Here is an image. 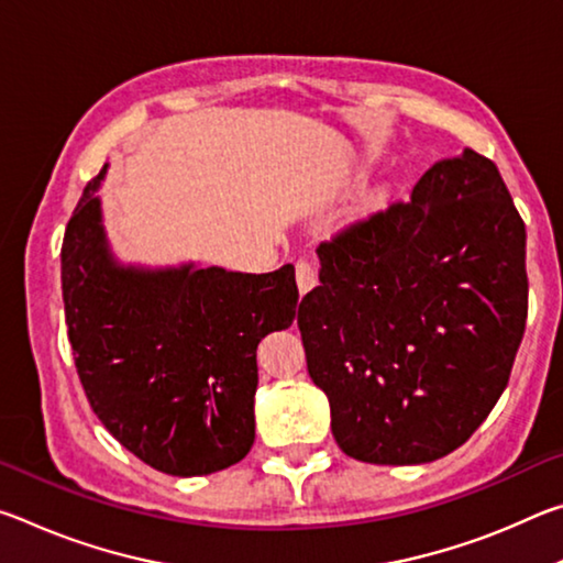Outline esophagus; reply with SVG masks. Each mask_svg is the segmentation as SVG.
I'll return each mask as SVG.
<instances>
[{
	"label": "esophagus",
	"instance_id": "1",
	"mask_svg": "<svg viewBox=\"0 0 563 563\" xmlns=\"http://www.w3.org/2000/svg\"><path fill=\"white\" fill-rule=\"evenodd\" d=\"M295 280H298L300 295L310 292L318 285V268L310 261H300L295 265Z\"/></svg>",
	"mask_w": 563,
	"mask_h": 563
}]
</instances>
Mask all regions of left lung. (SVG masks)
<instances>
[{
	"mask_svg": "<svg viewBox=\"0 0 563 563\" xmlns=\"http://www.w3.org/2000/svg\"><path fill=\"white\" fill-rule=\"evenodd\" d=\"M298 328L352 460L424 464L497 405L527 325V228L499 168L437 161L407 203L320 243Z\"/></svg>",
	"mask_w": 563,
	"mask_h": 563,
	"instance_id": "8db88e82",
	"label": "left lung"
}]
</instances>
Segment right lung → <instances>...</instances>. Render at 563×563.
I'll use <instances>...</instances> for the list:
<instances>
[{"mask_svg": "<svg viewBox=\"0 0 563 563\" xmlns=\"http://www.w3.org/2000/svg\"><path fill=\"white\" fill-rule=\"evenodd\" d=\"M91 178L62 243L76 373L101 424L154 470L201 476L255 440L258 342L298 316L295 268L233 273L198 263H121Z\"/></svg>", "mask_w": 563, "mask_h": 563, "instance_id": "right-lung-1", "label": "right lung"}]
</instances>
